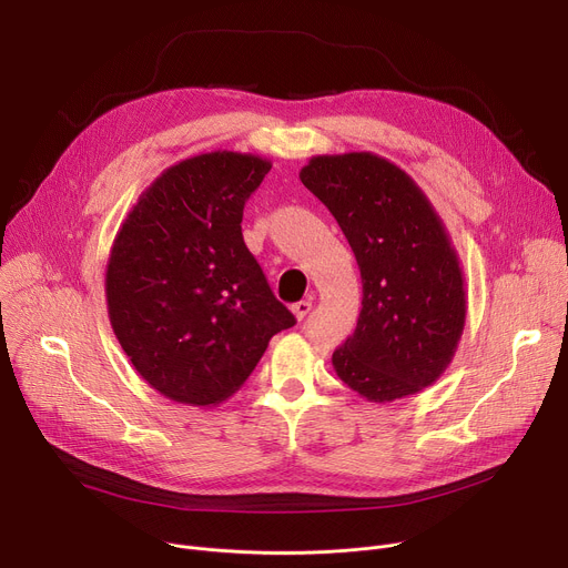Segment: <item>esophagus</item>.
<instances>
[{
	"instance_id": "obj_1",
	"label": "esophagus",
	"mask_w": 568,
	"mask_h": 568,
	"mask_svg": "<svg viewBox=\"0 0 568 568\" xmlns=\"http://www.w3.org/2000/svg\"><path fill=\"white\" fill-rule=\"evenodd\" d=\"M311 308H313V302H311V300H302V302H296V304L292 306V313H294L296 320H304V317L311 313Z\"/></svg>"
}]
</instances>
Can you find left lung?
Returning <instances> with one entry per match:
<instances>
[{"label":"left lung","mask_w":568,"mask_h":568,"mask_svg":"<svg viewBox=\"0 0 568 568\" xmlns=\"http://www.w3.org/2000/svg\"><path fill=\"white\" fill-rule=\"evenodd\" d=\"M300 176L362 272L356 329L332 356L338 377L371 403L426 389L452 364L467 313L442 219L409 174L371 152L313 156Z\"/></svg>","instance_id":"8db88e82"}]
</instances>
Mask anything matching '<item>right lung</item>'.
<instances>
[{
	"label": "right lung",
	"mask_w": 568,
	"mask_h": 568,
	"mask_svg": "<svg viewBox=\"0 0 568 568\" xmlns=\"http://www.w3.org/2000/svg\"><path fill=\"white\" fill-rule=\"evenodd\" d=\"M272 163L212 152L168 168L119 227L108 260L112 332L142 379L174 403L239 392L296 324L244 244V204Z\"/></svg>",
	"instance_id": "obj_1"
}]
</instances>
